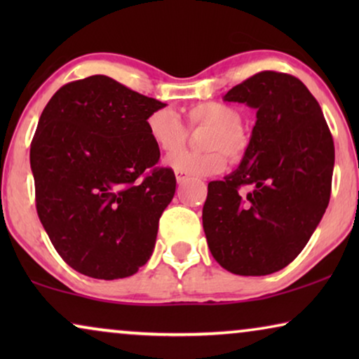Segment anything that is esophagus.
I'll return each instance as SVG.
<instances>
[{
  "label": "esophagus",
  "instance_id": "1",
  "mask_svg": "<svg viewBox=\"0 0 359 359\" xmlns=\"http://www.w3.org/2000/svg\"><path fill=\"white\" fill-rule=\"evenodd\" d=\"M176 181H178V184H183L184 181H188V176L186 175H183V173H180V171H176Z\"/></svg>",
  "mask_w": 359,
  "mask_h": 359
}]
</instances>
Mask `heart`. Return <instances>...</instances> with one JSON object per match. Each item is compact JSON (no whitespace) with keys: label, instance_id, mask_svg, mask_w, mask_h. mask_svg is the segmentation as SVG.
Returning a JSON list of instances; mask_svg holds the SVG:
<instances>
[{"label":"heart","instance_id":"b5f03b06","mask_svg":"<svg viewBox=\"0 0 359 359\" xmlns=\"http://www.w3.org/2000/svg\"><path fill=\"white\" fill-rule=\"evenodd\" d=\"M186 121L191 129L208 127L203 145L208 150H181L166 158V165L180 173L209 176L220 173L232 160L243 158L248 150V137L242 129V114L235 107L219 101L196 102L186 109ZM147 134L161 151H175L188 140V129L170 107H161L147 117Z\"/></svg>","mask_w":359,"mask_h":359}]
</instances>
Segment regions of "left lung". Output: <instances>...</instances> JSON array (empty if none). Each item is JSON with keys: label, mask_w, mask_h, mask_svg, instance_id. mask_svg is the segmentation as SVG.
<instances>
[{"label": "left lung", "mask_w": 359, "mask_h": 359, "mask_svg": "<svg viewBox=\"0 0 359 359\" xmlns=\"http://www.w3.org/2000/svg\"><path fill=\"white\" fill-rule=\"evenodd\" d=\"M224 101L257 109V122L238 168L208 184L204 233L220 266L264 276L302 252L325 214L335 147L317 100L287 73L259 72Z\"/></svg>", "instance_id": "8db88e82"}]
</instances>
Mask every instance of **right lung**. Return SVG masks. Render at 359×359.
<instances>
[{
    "label": "right lung",
    "mask_w": 359,
    "mask_h": 359,
    "mask_svg": "<svg viewBox=\"0 0 359 359\" xmlns=\"http://www.w3.org/2000/svg\"><path fill=\"white\" fill-rule=\"evenodd\" d=\"M165 106L95 75L67 83L43 107L31 144L36 208L75 271L119 279L149 262L176 189L147 134V117Z\"/></svg>",
    "instance_id": "obj_1"
}]
</instances>
